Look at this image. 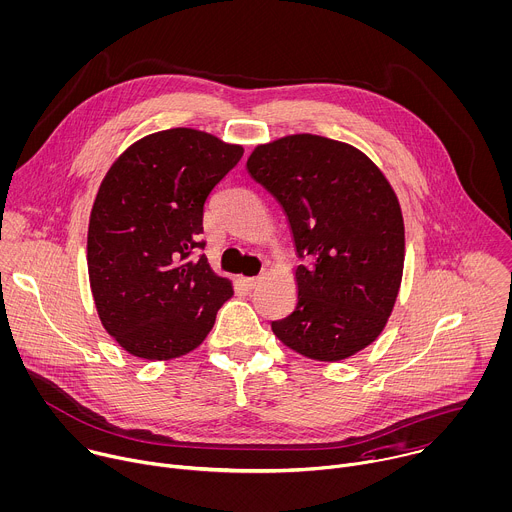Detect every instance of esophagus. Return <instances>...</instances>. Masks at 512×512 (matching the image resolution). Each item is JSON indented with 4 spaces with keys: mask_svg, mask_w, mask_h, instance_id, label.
I'll list each match as a JSON object with an SVG mask.
<instances>
[{
    "mask_svg": "<svg viewBox=\"0 0 512 512\" xmlns=\"http://www.w3.org/2000/svg\"><path fill=\"white\" fill-rule=\"evenodd\" d=\"M241 283H243L247 289H253V287H257V285L261 283V279H259V277H241Z\"/></svg>",
    "mask_w": 512,
    "mask_h": 512,
    "instance_id": "esophagus-1",
    "label": "esophagus"
}]
</instances>
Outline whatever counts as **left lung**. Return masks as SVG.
Instances as JSON below:
<instances>
[{
	"label": "left lung",
	"instance_id": "8db88e82",
	"mask_svg": "<svg viewBox=\"0 0 512 512\" xmlns=\"http://www.w3.org/2000/svg\"><path fill=\"white\" fill-rule=\"evenodd\" d=\"M245 166L307 259L295 269V309L271 323L275 337L317 362L356 356L384 331L404 273V217L390 181L360 148L307 132L257 144Z\"/></svg>",
	"mask_w": 512,
	"mask_h": 512
}]
</instances>
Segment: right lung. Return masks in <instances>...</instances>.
<instances>
[{
	"instance_id": "right-lung-1",
	"label": "right lung",
	"mask_w": 512,
	"mask_h": 512,
	"mask_svg": "<svg viewBox=\"0 0 512 512\" xmlns=\"http://www.w3.org/2000/svg\"><path fill=\"white\" fill-rule=\"evenodd\" d=\"M243 146L195 128L132 142L104 175L88 223V277L104 329L134 358L164 362L199 348L233 283L203 247L209 193Z\"/></svg>"
}]
</instances>
